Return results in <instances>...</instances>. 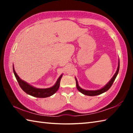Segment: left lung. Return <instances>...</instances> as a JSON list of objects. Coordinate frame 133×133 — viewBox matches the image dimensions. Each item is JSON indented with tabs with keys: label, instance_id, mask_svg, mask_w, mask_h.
Segmentation results:
<instances>
[{
	"label": "left lung",
	"instance_id": "1",
	"mask_svg": "<svg viewBox=\"0 0 133 133\" xmlns=\"http://www.w3.org/2000/svg\"><path fill=\"white\" fill-rule=\"evenodd\" d=\"M119 68H120V60H118V67H117V69L116 73L114 74V75L113 76V77L111 78V79L110 80V82L108 83L104 87H103L102 89H100L99 90H84V89L81 88L79 85H78L77 80L76 78V87H77L78 90L80 92H81L82 94H84V95H87V96H94L99 95V94H101L103 93H104V92L107 91L108 90H109L110 87H111L112 83H113V82H114V80H115L117 76V75H118Z\"/></svg>",
	"mask_w": 133,
	"mask_h": 133
}]
</instances>
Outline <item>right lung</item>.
<instances>
[{"mask_svg": "<svg viewBox=\"0 0 133 133\" xmlns=\"http://www.w3.org/2000/svg\"><path fill=\"white\" fill-rule=\"evenodd\" d=\"M13 70L15 77L16 78V80H17V82L19 83L20 87H21V89L25 93L29 94V95L39 98L48 97H50L55 94L58 90V88H59L60 80H61L63 76V75H62L58 77L56 84L51 87L48 89H38L31 86L30 84H29L28 83L25 82L24 81L22 80L21 78H20V77L17 75V73H16L13 66Z\"/></svg>", "mask_w": 133, "mask_h": 133, "instance_id": "add662e5", "label": "right lung"}]
</instances>
